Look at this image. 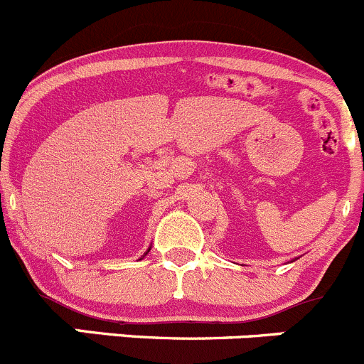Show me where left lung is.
I'll use <instances>...</instances> for the list:
<instances>
[{
	"mask_svg": "<svg viewBox=\"0 0 364 364\" xmlns=\"http://www.w3.org/2000/svg\"><path fill=\"white\" fill-rule=\"evenodd\" d=\"M294 261H295V259H294Z\"/></svg>",
	"mask_w": 364,
	"mask_h": 364,
	"instance_id": "obj_1",
	"label": "left lung"
}]
</instances>
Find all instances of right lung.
<instances>
[{
    "label": "right lung",
    "mask_w": 364,
    "mask_h": 364,
    "mask_svg": "<svg viewBox=\"0 0 364 364\" xmlns=\"http://www.w3.org/2000/svg\"><path fill=\"white\" fill-rule=\"evenodd\" d=\"M149 250H151V249H149ZM149 250H147V252H149ZM147 252H146V254H147Z\"/></svg>",
    "instance_id": "1"
}]
</instances>
